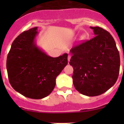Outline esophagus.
I'll return each mask as SVG.
<instances>
[{"label": "esophagus", "instance_id": "esophagus-1", "mask_svg": "<svg viewBox=\"0 0 124 124\" xmlns=\"http://www.w3.org/2000/svg\"><path fill=\"white\" fill-rule=\"evenodd\" d=\"M70 59H71V55H68V62L70 61Z\"/></svg>", "mask_w": 124, "mask_h": 124}]
</instances>
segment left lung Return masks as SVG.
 Masks as SVG:
<instances>
[{"label":"left lung","mask_w":124,"mask_h":124,"mask_svg":"<svg viewBox=\"0 0 124 124\" xmlns=\"http://www.w3.org/2000/svg\"><path fill=\"white\" fill-rule=\"evenodd\" d=\"M95 37L70 50L74 87L87 96L102 94L114 85L120 70V56L114 39L99 27H90Z\"/></svg>","instance_id":"8db88e82"}]
</instances>
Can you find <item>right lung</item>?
I'll return each mask as SVG.
<instances>
[{
    "instance_id": "1",
    "label": "right lung",
    "mask_w": 124,
    "mask_h": 124,
    "mask_svg": "<svg viewBox=\"0 0 124 124\" xmlns=\"http://www.w3.org/2000/svg\"><path fill=\"white\" fill-rule=\"evenodd\" d=\"M38 33L36 27L19 35L13 41L7 58L12 87L33 99H43L51 94L56 78L68 64L67 53L53 58L37 46Z\"/></svg>"
}]
</instances>
